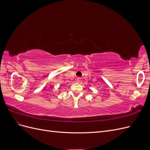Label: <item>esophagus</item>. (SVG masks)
Instances as JSON below:
<instances>
[{
  "mask_svg": "<svg viewBox=\"0 0 150 150\" xmlns=\"http://www.w3.org/2000/svg\"><path fill=\"white\" fill-rule=\"evenodd\" d=\"M76 82H79V81H81V78H77L76 79Z\"/></svg>",
  "mask_w": 150,
  "mask_h": 150,
  "instance_id": "esophagus-1",
  "label": "esophagus"
}]
</instances>
